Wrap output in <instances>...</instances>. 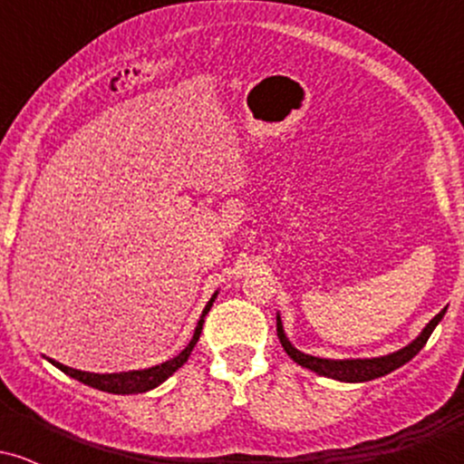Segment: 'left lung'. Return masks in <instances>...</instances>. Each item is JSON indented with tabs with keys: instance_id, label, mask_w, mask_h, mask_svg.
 <instances>
[{
	"instance_id": "8db88e82",
	"label": "left lung",
	"mask_w": 464,
	"mask_h": 464,
	"mask_svg": "<svg viewBox=\"0 0 464 464\" xmlns=\"http://www.w3.org/2000/svg\"><path fill=\"white\" fill-rule=\"evenodd\" d=\"M447 307H443L436 316L420 329V334L412 343H408L406 347L392 351V353L386 355H377V358H344V360H332V358H316V355L303 353L295 347V344L287 340L284 323H281L279 312H276V335H279L281 347L285 349V353L290 355L296 364H301L303 369H310L316 372V375L329 377V380L335 382H349V384H360V382H371L377 380V377H384L388 372L397 371L399 366H403L406 362H410L414 355L419 353L420 349L425 347L428 338L432 335L436 329V324L443 321Z\"/></svg>"
}]
</instances>
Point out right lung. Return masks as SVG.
Wrapping results in <instances>:
<instances>
[{
    "mask_svg": "<svg viewBox=\"0 0 464 464\" xmlns=\"http://www.w3.org/2000/svg\"><path fill=\"white\" fill-rule=\"evenodd\" d=\"M216 296H218V290L214 292V296H211L209 303L205 305V310H202L198 323H196L194 335H191V340L188 343V347L180 351L179 355H174V358L165 360L157 366H148V369H140V371L89 372V371L72 369V366L61 364V362H56L52 358H47V362H52V364H54L56 369H61L65 375L73 377V380L82 382V384H87L92 388H98V391H102V392H113V395H137V392H148V391H152V388L161 386L168 377H172L174 372H177L180 366L188 362L191 351H194V347H196V343H198L202 324H205V316L209 314L211 305H214Z\"/></svg>",
    "mask_w": 464,
    "mask_h": 464,
    "instance_id": "add662e5",
    "label": "right lung"
}]
</instances>
